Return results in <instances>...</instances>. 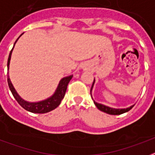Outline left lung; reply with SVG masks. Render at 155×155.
<instances>
[{
    "instance_id": "1",
    "label": "left lung",
    "mask_w": 155,
    "mask_h": 155,
    "mask_svg": "<svg viewBox=\"0 0 155 155\" xmlns=\"http://www.w3.org/2000/svg\"><path fill=\"white\" fill-rule=\"evenodd\" d=\"M95 83V80H94V82H93L92 87H91V89H90V94H91V92H92V89L94 88V84ZM91 98H92V94H91ZM93 99V98H92ZM94 103L95 106L98 107V109H99L102 112L104 113H106L107 114H111V115H120V114H122V113H125L130 111L131 108H132L134 105L129 107H127V108H114V107H111L106 106V105H104L102 104H98L97 102H95L94 100Z\"/></svg>"
}]
</instances>
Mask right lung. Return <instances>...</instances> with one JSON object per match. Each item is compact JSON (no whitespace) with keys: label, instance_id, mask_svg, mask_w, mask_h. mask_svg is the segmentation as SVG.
I'll list each match as a JSON object with an SVG mask.
<instances>
[{"label":"right lung","instance_id":"1","mask_svg":"<svg viewBox=\"0 0 155 155\" xmlns=\"http://www.w3.org/2000/svg\"><path fill=\"white\" fill-rule=\"evenodd\" d=\"M22 34H21V35H22ZM21 35L19 37H21ZM19 37L17 38L15 42L14 47H15V43H16V42L19 38ZM14 47L13 48H12V50L10 51L7 61V81L8 84H9V88H10V91H11L12 94H13L14 98L16 99L17 102L19 103V105L22 107L23 108H25V110H27V111L30 112V113H46L55 109L56 107H57L59 106V104H61V100L64 98L66 89H67V85H68L70 81H71L72 79V77H73V74H71V75H69V76L62 78V79L61 80L59 84H58V86H57L56 91H55L53 94L51 95V97L46 98L44 100L38 101V102H28V101L25 100V99H23V98L19 96V94H18L16 90H15V89L14 88L13 84H12L11 81H10V76H9V66H10V58H11V54H12V51H13Z\"/></svg>","mask_w":155,"mask_h":155}]
</instances>
